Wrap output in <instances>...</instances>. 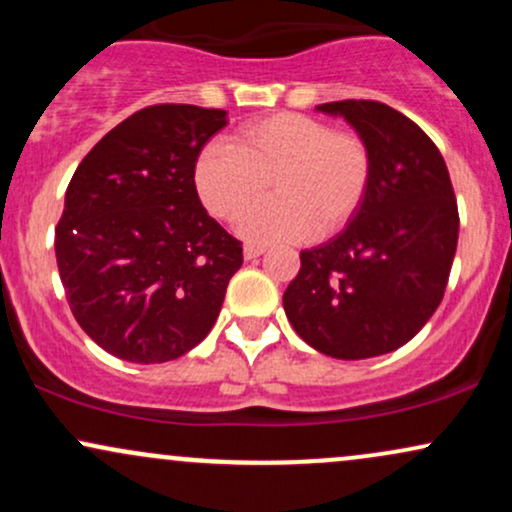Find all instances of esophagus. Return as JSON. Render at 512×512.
<instances>
[{
	"label": "esophagus",
	"instance_id": "esophagus-1",
	"mask_svg": "<svg viewBox=\"0 0 512 512\" xmlns=\"http://www.w3.org/2000/svg\"><path fill=\"white\" fill-rule=\"evenodd\" d=\"M264 252H267V248H264V245H245L243 255H245V260H255V257L264 255Z\"/></svg>",
	"mask_w": 512,
	"mask_h": 512
}]
</instances>
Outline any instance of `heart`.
<instances>
[{"instance_id": "1", "label": "heart", "mask_w": 512, "mask_h": 512, "mask_svg": "<svg viewBox=\"0 0 512 512\" xmlns=\"http://www.w3.org/2000/svg\"><path fill=\"white\" fill-rule=\"evenodd\" d=\"M373 182V151L354 129L301 113L252 120L233 146L207 144L195 161V187L216 219L240 221L273 185L277 199L248 216L240 233L260 243L334 236L351 223Z\"/></svg>"}]
</instances>
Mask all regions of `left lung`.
<instances>
[{
    "label": "left lung",
    "instance_id": "left-lung-1",
    "mask_svg": "<svg viewBox=\"0 0 512 512\" xmlns=\"http://www.w3.org/2000/svg\"><path fill=\"white\" fill-rule=\"evenodd\" d=\"M366 137L373 182L342 233L301 252L284 293L293 330L344 361L407 344L443 301L457 250L455 190L438 146L416 122L378 101L317 105Z\"/></svg>",
    "mask_w": 512,
    "mask_h": 512
}]
</instances>
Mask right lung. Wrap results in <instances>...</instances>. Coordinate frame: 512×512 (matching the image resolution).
<instances>
[{
	"label": "right lung",
	"mask_w": 512,
	"mask_h": 512,
	"mask_svg": "<svg viewBox=\"0 0 512 512\" xmlns=\"http://www.w3.org/2000/svg\"><path fill=\"white\" fill-rule=\"evenodd\" d=\"M226 110L161 103L129 115L79 163L55 228L76 322L122 361L166 363L219 317L243 243L202 207L195 161Z\"/></svg>",
	"instance_id": "obj_1"
}]
</instances>
